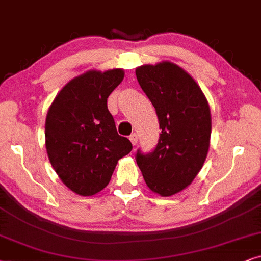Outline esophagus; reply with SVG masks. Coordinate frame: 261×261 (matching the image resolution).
<instances>
[{"label": "esophagus", "instance_id": "esophagus-1", "mask_svg": "<svg viewBox=\"0 0 261 261\" xmlns=\"http://www.w3.org/2000/svg\"><path fill=\"white\" fill-rule=\"evenodd\" d=\"M137 140H138L137 134H133V135H131V136H130V141H131V143H133V145H136Z\"/></svg>", "mask_w": 261, "mask_h": 261}]
</instances>
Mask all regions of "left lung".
Segmentation results:
<instances>
[{"label": "left lung", "instance_id": "1", "mask_svg": "<svg viewBox=\"0 0 261 261\" xmlns=\"http://www.w3.org/2000/svg\"><path fill=\"white\" fill-rule=\"evenodd\" d=\"M136 76L162 130L154 151H137V165L152 192L173 196L192 184L205 162L211 137L209 102L192 76L169 61L141 65Z\"/></svg>", "mask_w": 261, "mask_h": 261}]
</instances>
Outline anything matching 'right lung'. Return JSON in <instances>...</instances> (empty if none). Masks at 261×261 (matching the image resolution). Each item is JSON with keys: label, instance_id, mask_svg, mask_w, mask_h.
<instances>
[{"label": "right lung", "instance_id": "obj_1", "mask_svg": "<svg viewBox=\"0 0 261 261\" xmlns=\"http://www.w3.org/2000/svg\"><path fill=\"white\" fill-rule=\"evenodd\" d=\"M123 69L88 70L70 80L48 107L45 147L62 182L80 196L109 185L118 161L133 150L118 135L107 98L123 81Z\"/></svg>", "mask_w": 261, "mask_h": 261}]
</instances>
